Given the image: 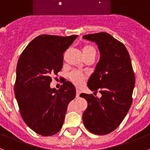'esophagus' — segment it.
I'll list each match as a JSON object with an SVG mask.
<instances>
[{"mask_svg":"<svg viewBox=\"0 0 150 150\" xmlns=\"http://www.w3.org/2000/svg\"><path fill=\"white\" fill-rule=\"evenodd\" d=\"M79 94H80V90L76 89V98H79Z\"/></svg>","mask_w":150,"mask_h":150,"instance_id":"34e87169","label":"esophagus"}]
</instances>
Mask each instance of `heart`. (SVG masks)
Returning a JSON list of instances; mask_svg holds the SVG:
<instances>
[{
    "label": "heart",
    "instance_id": "obj_1",
    "mask_svg": "<svg viewBox=\"0 0 150 150\" xmlns=\"http://www.w3.org/2000/svg\"><path fill=\"white\" fill-rule=\"evenodd\" d=\"M82 52L83 54H84V56L91 53L95 54V49H94V46H91V45H85V46H83ZM69 78L70 79V81L74 85H75L76 86H80L85 82V79H87V75L86 74H85L82 71L75 70V71H72L71 72H70Z\"/></svg>",
    "mask_w": 150,
    "mask_h": 150
}]
</instances>
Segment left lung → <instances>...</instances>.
I'll list each match as a JSON object with an SVG mask.
<instances>
[{
    "mask_svg": "<svg viewBox=\"0 0 150 150\" xmlns=\"http://www.w3.org/2000/svg\"><path fill=\"white\" fill-rule=\"evenodd\" d=\"M83 38L98 45L100 60L88 81V87L98 91L100 98L80 94L88 101L82 120L88 130L97 135L111 133L124 119L133 101L135 75L127 48L107 33L85 35Z\"/></svg>",
    "mask_w": 150,
    "mask_h": 150,
    "instance_id": "left-lung-1",
    "label": "left lung"
}]
</instances>
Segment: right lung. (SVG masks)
Segmentation results:
<instances>
[{
  "instance_id": "add662e5",
  "label": "right lung",
  "mask_w": 150,
  "mask_h": 150,
  "mask_svg": "<svg viewBox=\"0 0 150 150\" xmlns=\"http://www.w3.org/2000/svg\"><path fill=\"white\" fill-rule=\"evenodd\" d=\"M77 35H40L23 51L17 66L15 97L23 120L36 133L52 136L61 129L75 88L65 81L59 90L50 88L52 75L63 65V54Z\"/></svg>"
}]
</instances>
